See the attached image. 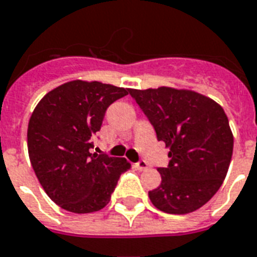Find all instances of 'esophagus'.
<instances>
[{"label":"esophagus","mask_w":257,"mask_h":257,"mask_svg":"<svg viewBox=\"0 0 257 257\" xmlns=\"http://www.w3.org/2000/svg\"><path fill=\"white\" fill-rule=\"evenodd\" d=\"M136 168L137 170H140V171H144V170H147L148 168V163H147L146 160H139L136 163Z\"/></svg>","instance_id":"1"}]
</instances>
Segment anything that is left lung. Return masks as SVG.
I'll list each match as a JSON object with an SVG mask.
<instances>
[{
  "label": "left lung",
  "instance_id": "1",
  "mask_svg": "<svg viewBox=\"0 0 257 257\" xmlns=\"http://www.w3.org/2000/svg\"><path fill=\"white\" fill-rule=\"evenodd\" d=\"M129 94L170 148L167 167H158L159 187L151 202L168 214H186L203 206L222 185L233 152V135L224 109L210 98L171 87Z\"/></svg>",
  "mask_w": 257,
  "mask_h": 257
}]
</instances>
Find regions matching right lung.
Listing matches in <instances>:
<instances>
[{
	"mask_svg": "<svg viewBox=\"0 0 257 257\" xmlns=\"http://www.w3.org/2000/svg\"><path fill=\"white\" fill-rule=\"evenodd\" d=\"M129 89L101 82L72 81L51 90L28 124V154L47 195L71 213H93L110 201L124 158L91 154L105 111Z\"/></svg>",
	"mask_w": 257,
	"mask_h": 257,
	"instance_id": "add662e5",
	"label": "right lung"
}]
</instances>
